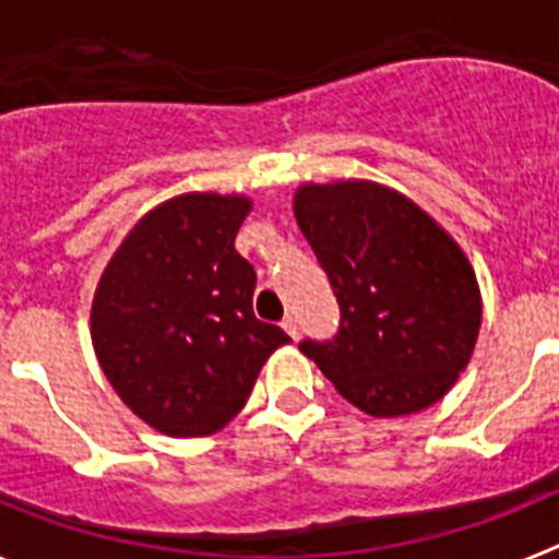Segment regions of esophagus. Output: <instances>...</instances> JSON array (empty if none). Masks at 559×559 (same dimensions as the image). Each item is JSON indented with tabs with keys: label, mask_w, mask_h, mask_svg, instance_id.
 <instances>
[{
	"label": "esophagus",
	"mask_w": 559,
	"mask_h": 559,
	"mask_svg": "<svg viewBox=\"0 0 559 559\" xmlns=\"http://www.w3.org/2000/svg\"><path fill=\"white\" fill-rule=\"evenodd\" d=\"M283 330H285V333H288L290 335V338H299V322H296V319H294V316H285V322H283Z\"/></svg>",
	"instance_id": "esophagus-1"
}]
</instances>
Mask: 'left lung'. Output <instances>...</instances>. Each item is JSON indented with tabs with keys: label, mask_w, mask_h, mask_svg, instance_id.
I'll list each match as a JSON object with an SVG mask.
<instances>
[{
	"label": "left lung",
	"mask_w": 559,
	"mask_h": 559,
	"mask_svg": "<svg viewBox=\"0 0 559 559\" xmlns=\"http://www.w3.org/2000/svg\"><path fill=\"white\" fill-rule=\"evenodd\" d=\"M294 215L341 308L338 333L299 349L372 417L445 397L481 328L476 274L456 240L374 181L299 187Z\"/></svg>",
	"instance_id": "obj_1"
}]
</instances>
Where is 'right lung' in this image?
Here are the masks:
<instances>
[{
  "label": "right lung",
  "instance_id": "right-lung-1",
  "mask_svg": "<svg viewBox=\"0 0 559 559\" xmlns=\"http://www.w3.org/2000/svg\"><path fill=\"white\" fill-rule=\"evenodd\" d=\"M249 210L246 195H176L128 231L97 283V360L122 403L167 437L221 431L290 341L251 310L257 274L235 251Z\"/></svg>",
  "mask_w": 559,
  "mask_h": 559
}]
</instances>
